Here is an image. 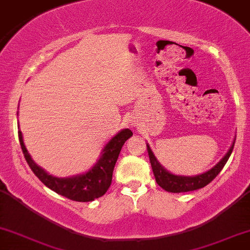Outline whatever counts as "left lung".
Instances as JSON below:
<instances>
[{
  "instance_id": "8db88e82",
  "label": "left lung",
  "mask_w": 250,
  "mask_h": 250,
  "mask_svg": "<svg viewBox=\"0 0 250 250\" xmlns=\"http://www.w3.org/2000/svg\"><path fill=\"white\" fill-rule=\"evenodd\" d=\"M234 143L235 140L233 145H231V147L229 148L228 153L222 157V160H221L215 167L209 169L206 173L196 175V176H180V175H174L169 173V171L166 170V169L160 165L159 161H157L154 153L151 151L150 147H149V145H147V150L157 185L165 189L166 191H169V193H186V191L196 190V189L206 187L208 183H210L211 181L219 175L220 171L222 170V168L225 167L227 161H228L231 151H233Z\"/></svg>"
}]
</instances>
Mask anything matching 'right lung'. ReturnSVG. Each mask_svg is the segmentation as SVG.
<instances>
[{
    "label": "right lung",
    "mask_w": 250,
    "mask_h": 250,
    "mask_svg": "<svg viewBox=\"0 0 250 250\" xmlns=\"http://www.w3.org/2000/svg\"><path fill=\"white\" fill-rule=\"evenodd\" d=\"M20 128V125H19ZM130 136L133 131L130 129H122L102 149V155L94 167L89 169L87 173L75 175L71 177H55L49 175L44 169L36 165L28 153L23 142L21 130H19V140L24 159L33 173L39 177L40 181L55 193L79 202H90L99 199L105 194L110 187L113 180V171L115 167L120 151Z\"/></svg>",
    "instance_id": "obj_1"
}]
</instances>
